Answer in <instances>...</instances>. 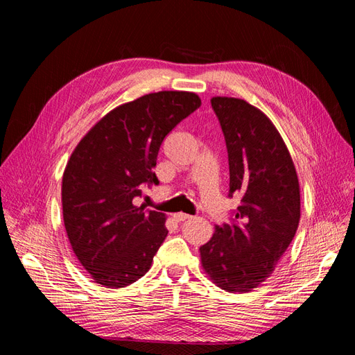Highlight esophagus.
I'll return each mask as SVG.
<instances>
[{"label": "esophagus", "mask_w": 355, "mask_h": 355, "mask_svg": "<svg viewBox=\"0 0 355 355\" xmlns=\"http://www.w3.org/2000/svg\"><path fill=\"white\" fill-rule=\"evenodd\" d=\"M173 218L176 222H184V220H189L192 216H189L187 213H175Z\"/></svg>", "instance_id": "obj_1"}]
</instances>
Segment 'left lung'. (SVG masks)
<instances>
[{"label":"left lung","mask_w":355,"mask_h":355,"mask_svg":"<svg viewBox=\"0 0 355 355\" xmlns=\"http://www.w3.org/2000/svg\"><path fill=\"white\" fill-rule=\"evenodd\" d=\"M225 136L230 192L241 198L231 222L200 247L201 263L227 292H249L272 274L300 219L297 175L286 144L262 111L245 101L213 98Z\"/></svg>","instance_id":"left-lung-1"}]
</instances>
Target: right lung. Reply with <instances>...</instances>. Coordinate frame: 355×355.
Segmentation results:
<instances>
[{"instance_id":"add662e5","label":"right lung","mask_w":355,"mask_h":355,"mask_svg":"<svg viewBox=\"0 0 355 355\" xmlns=\"http://www.w3.org/2000/svg\"><path fill=\"white\" fill-rule=\"evenodd\" d=\"M200 105L189 92L145 94L106 114L75 148L62 179L63 222L96 283L125 287L151 268L168 232L166 216L133 200L159 184L161 144Z\"/></svg>"}]
</instances>
